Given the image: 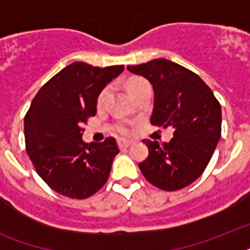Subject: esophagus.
Here are the masks:
<instances>
[{
    "label": "esophagus",
    "mask_w": 250,
    "mask_h": 250,
    "mask_svg": "<svg viewBox=\"0 0 250 250\" xmlns=\"http://www.w3.org/2000/svg\"><path fill=\"white\" fill-rule=\"evenodd\" d=\"M133 143L132 141H129V140H118V146L119 148H129L131 145H132Z\"/></svg>",
    "instance_id": "obj_1"
}]
</instances>
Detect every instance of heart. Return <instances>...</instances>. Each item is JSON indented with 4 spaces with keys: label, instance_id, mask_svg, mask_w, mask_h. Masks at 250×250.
I'll list each match as a JSON object with an SVG mask.
<instances>
[{
    "label": "heart",
    "instance_id": "obj_1",
    "mask_svg": "<svg viewBox=\"0 0 250 250\" xmlns=\"http://www.w3.org/2000/svg\"><path fill=\"white\" fill-rule=\"evenodd\" d=\"M145 86H149L148 82L144 79H141V78H132V79L128 80V83H127V88H128L129 93L133 94L135 92H137L139 89H141V88H145ZM109 93H110V86H106L105 89L102 90L101 93H100V96H98V100H97V105L98 107H101V106L105 105L106 100H107V97H109ZM117 131L121 135H128L129 131H131V128H129V125H127V123H119V125H117Z\"/></svg>",
    "mask_w": 250,
    "mask_h": 250
}]
</instances>
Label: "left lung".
<instances>
[{
    "label": "left lung",
    "instance_id": "obj_1",
    "mask_svg": "<svg viewBox=\"0 0 250 250\" xmlns=\"http://www.w3.org/2000/svg\"><path fill=\"white\" fill-rule=\"evenodd\" d=\"M152 84L150 123L172 127L168 143L144 140L148 158L139 165L145 179L164 190H178L204 172L221 139L222 110L209 86L194 72L165 58L127 66Z\"/></svg>",
    "mask_w": 250,
    "mask_h": 250
}]
</instances>
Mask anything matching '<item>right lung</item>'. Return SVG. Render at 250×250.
Here are the masks:
<instances>
[{"label":"right lung","instance_id":"1","mask_svg":"<svg viewBox=\"0 0 250 250\" xmlns=\"http://www.w3.org/2000/svg\"><path fill=\"white\" fill-rule=\"evenodd\" d=\"M123 64L93 67L74 62L37 92L24 117L25 149L40 178L71 198L89 197L104 187L119 149L114 137L85 144L83 125L97 111L106 84Z\"/></svg>","mask_w":250,"mask_h":250}]
</instances>
